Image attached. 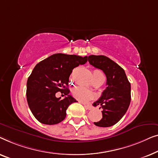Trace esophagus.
Listing matches in <instances>:
<instances>
[{
	"mask_svg": "<svg viewBox=\"0 0 158 158\" xmlns=\"http://www.w3.org/2000/svg\"><path fill=\"white\" fill-rule=\"evenodd\" d=\"M84 104V107H85L86 110H92V106L91 105V104H85V103H82Z\"/></svg>",
	"mask_w": 158,
	"mask_h": 158,
	"instance_id": "esophagus-1",
	"label": "esophagus"
}]
</instances>
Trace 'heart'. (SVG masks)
Here are the masks:
<instances>
[{"mask_svg": "<svg viewBox=\"0 0 158 158\" xmlns=\"http://www.w3.org/2000/svg\"><path fill=\"white\" fill-rule=\"evenodd\" d=\"M99 78L104 79L102 72L98 69H95L93 71V79ZM72 94L75 98L82 102L88 101L94 97V93L91 92L90 90L87 89L86 88L83 87V86H78V87L74 89Z\"/></svg>", "mask_w": 158, "mask_h": 158, "instance_id": "1", "label": "heart"}]
</instances>
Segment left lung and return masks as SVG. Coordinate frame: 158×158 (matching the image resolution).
Instances as JSON below:
<instances>
[{
	"instance_id": "1",
	"label": "left lung",
	"mask_w": 158,
	"mask_h": 158,
	"mask_svg": "<svg viewBox=\"0 0 158 158\" xmlns=\"http://www.w3.org/2000/svg\"><path fill=\"white\" fill-rule=\"evenodd\" d=\"M88 61L95 68L103 71L107 85L100 98L93 104L94 106L100 105L102 110V119L94 123L102 127H111L120 120L130 106V83L123 69L110 58L91 55Z\"/></svg>"
}]
</instances>
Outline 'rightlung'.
I'll return each instance as SVG.
<instances>
[{
    "instance_id": "1",
    "label": "right lung",
    "mask_w": 158,
    "mask_h": 158,
    "mask_svg": "<svg viewBox=\"0 0 158 158\" xmlns=\"http://www.w3.org/2000/svg\"><path fill=\"white\" fill-rule=\"evenodd\" d=\"M87 56L55 54L37 64L28 77L26 98L32 114L45 124H56L65 119L66 110L77 101L69 94V79L72 70L86 64ZM61 91L67 97H56Z\"/></svg>"
}]
</instances>
